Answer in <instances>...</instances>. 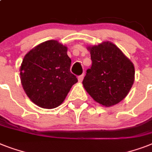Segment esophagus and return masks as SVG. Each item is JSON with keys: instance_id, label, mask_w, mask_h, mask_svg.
Returning <instances> with one entry per match:
<instances>
[{"instance_id": "1", "label": "esophagus", "mask_w": 152, "mask_h": 152, "mask_svg": "<svg viewBox=\"0 0 152 152\" xmlns=\"http://www.w3.org/2000/svg\"><path fill=\"white\" fill-rule=\"evenodd\" d=\"M83 77H84V75H83V74H82V75H80V76H79L78 77L79 82H82L83 80Z\"/></svg>"}]
</instances>
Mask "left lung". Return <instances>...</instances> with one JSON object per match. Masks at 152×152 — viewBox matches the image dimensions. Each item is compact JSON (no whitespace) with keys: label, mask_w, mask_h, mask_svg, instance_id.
Wrapping results in <instances>:
<instances>
[{"label":"left lung","mask_w":152,"mask_h":152,"mask_svg":"<svg viewBox=\"0 0 152 152\" xmlns=\"http://www.w3.org/2000/svg\"><path fill=\"white\" fill-rule=\"evenodd\" d=\"M92 64L83 80L93 99L111 106L126 97L135 77L133 64L120 49L110 42L88 47Z\"/></svg>","instance_id":"obj_1"}]
</instances>
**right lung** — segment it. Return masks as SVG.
Here are the masks:
<instances>
[{
	"instance_id": "obj_1",
	"label": "right lung",
	"mask_w": 152,
	"mask_h": 152,
	"mask_svg": "<svg viewBox=\"0 0 152 152\" xmlns=\"http://www.w3.org/2000/svg\"><path fill=\"white\" fill-rule=\"evenodd\" d=\"M70 66L66 46L55 40L39 44L23 60L20 79L23 90L37 106L57 107L78 81L70 72Z\"/></svg>"
}]
</instances>
